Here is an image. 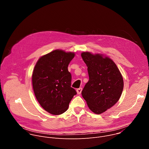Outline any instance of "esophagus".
<instances>
[{
	"label": "esophagus",
	"mask_w": 149,
	"mask_h": 149,
	"mask_svg": "<svg viewBox=\"0 0 149 149\" xmlns=\"http://www.w3.org/2000/svg\"><path fill=\"white\" fill-rule=\"evenodd\" d=\"M81 91H82V88H79L77 89V93L78 94H80L81 93Z\"/></svg>",
	"instance_id": "obj_1"
}]
</instances>
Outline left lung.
Masks as SVG:
<instances>
[{
    "label": "left lung",
    "mask_w": 149,
    "mask_h": 149,
    "mask_svg": "<svg viewBox=\"0 0 149 149\" xmlns=\"http://www.w3.org/2000/svg\"><path fill=\"white\" fill-rule=\"evenodd\" d=\"M81 56L88 67L89 75L81 94L89 109L100 114L119 100L124 87L123 78L110 58L89 52H82Z\"/></svg>",
    "instance_id": "8db88e82"
}]
</instances>
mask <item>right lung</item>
Instances as JSON below:
<instances>
[{"label":"right lung","mask_w":149,"mask_h":149,"mask_svg":"<svg viewBox=\"0 0 149 149\" xmlns=\"http://www.w3.org/2000/svg\"><path fill=\"white\" fill-rule=\"evenodd\" d=\"M74 52L56 49L41 56L33 71L32 86L41 107L53 115L65 112L76 91L71 87L68 66Z\"/></svg>","instance_id":"obj_1"}]
</instances>
